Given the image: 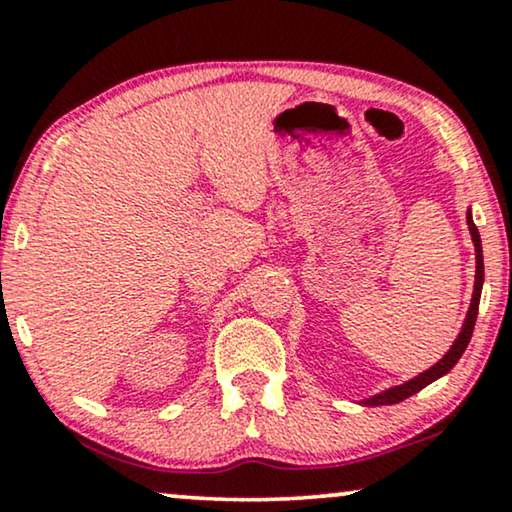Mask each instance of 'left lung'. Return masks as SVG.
<instances>
[{"mask_svg":"<svg viewBox=\"0 0 512 512\" xmlns=\"http://www.w3.org/2000/svg\"><path fill=\"white\" fill-rule=\"evenodd\" d=\"M466 219H468V230H471V235H473L475 261H478V265H475V291H473V300H471V310H468V317L464 321V328H461L459 338L454 340V345H452L450 352H447L443 359L436 363V366L429 368V370H424L422 375H417L415 380L401 384V387H394V389L384 391V394H377L373 398H368V401H363V405H394V403H401L403 398L417 394V391H422L426 384H431L433 380H438V377H443L447 370H452L454 363H457L461 359V354H464V349L468 347V342H471V335H473V328H475V319H478L482 279H485V263H482V244H480L478 228H475L471 214H468Z\"/></svg>","mask_w":512,"mask_h":512,"instance_id":"8db88e82","label":"left lung"}]
</instances>
